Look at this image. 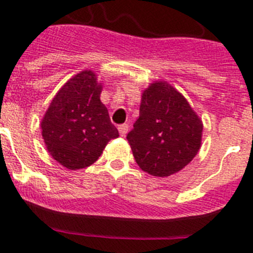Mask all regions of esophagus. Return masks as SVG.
I'll list each match as a JSON object with an SVG mask.
<instances>
[{
  "label": "esophagus",
  "mask_w": 253,
  "mask_h": 253,
  "mask_svg": "<svg viewBox=\"0 0 253 253\" xmlns=\"http://www.w3.org/2000/svg\"><path fill=\"white\" fill-rule=\"evenodd\" d=\"M118 129H119V133L122 137H125L126 135V133H128V129H129V125L128 124H122L118 126Z\"/></svg>",
  "instance_id": "obj_1"
}]
</instances>
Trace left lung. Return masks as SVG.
<instances>
[{"instance_id":"obj_1","label":"left lung","mask_w":253,"mask_h":253,"mask_svg":"<svg viewBox=\"0 0 253 253\" xmlns=\"http://www.w3.org/2000/svg\"><path fill=\"white\" fill-rule=\"evenodd\" d=\"M202 131V120L184 96L166 82H156L143 92L139 118L126 139L138 166L165 177L191 162L200 149Z\"/></svg>"}]
</instances>
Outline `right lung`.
Wrapping results in <instances>:
<instances>
[{
    "label": "right lung",
    "mask_w": 253,
    "mask_h": 253,
    "mask_svg": "<svg viewBox=\"0 0 253 253\" xmlns=\"http://www.w3.org/2000/svg\"><path fill=\"white\" fill-rule=\"evenodd\" d=\"M101 84L95 73L84 71L71 78L55 95L42 122L49 153L69 169L91 166L107 142L119 137L100 101Z\"/></svg>",
    "instance_id": "add662e5"
}]
</instances>
